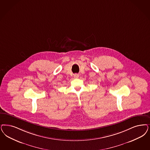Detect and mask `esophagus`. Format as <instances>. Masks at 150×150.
<instances>
[{"instance_id":"esophagus-1","label":"esophagus","mask_w":150,"mask_h":150,"mask_svg":"<svg viewBox=\"0 0 150 150\" xmlns=\"http://www.w3.org/2000/svg\"><path fill=\"white\" fill-rule=\"evenodd\" d=\"M79 74H75L74 75V78H75V79H77V78H79Z\"/></svg>"}]
</instances>
